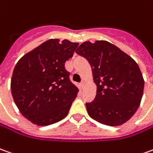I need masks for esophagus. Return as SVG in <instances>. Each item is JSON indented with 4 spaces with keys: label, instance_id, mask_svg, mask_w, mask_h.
Instances as JSON below:
<instances>
[{
    "label": "esophagus",
    "instance_id": "esophagus-1",
    "mask_svg": "<svg viewBox=\"0 0 153 153\" xmlns=\"http://www.w3.org/2000/svg\"><path fill=\"white\" fill-rule=\"evenodd\" d=\"M80 88H82V89L84 88V82H83L80 83Z\"/></svg>",
    "mask_w": 153,
    "mask_h": 153
}]
</instances>
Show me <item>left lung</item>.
<instances>
[{"label":"left lung","mask_w":153,"mask_h":153,"mask_svg":"<svg viewBox=\"0 0 153 153\" xmlns=\"http://www.w3.org/2000/svg\"><path fill=\"white\" fill-rule=\"evenodd\" d=\"M76 52L88 60L97 86L95 99L86 103L89 116L109 126L128 121L140 106L144 90L137 63L105 40L83 42Z\"/></svg>","instance_id":"1"}]
</instances>
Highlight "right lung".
<instances>
[{
	"instance_id": "right-lung-1",
	"label": "right lung",
	"mask_w": 153,
	"mask_h": 153,
	"mask_svg": "<svg viewBox=\"0 0 153 153\" xmlns=\"http://www.w3.org/2000/svg\"><path fill=\"white\" fill-rule=\"evenodd\" d=\"M78 43L51 39L17 61L11 80L13 100L33 124L45 126L64 119L78 93L65 68Z\"/></svg>"
}]
</instances>
